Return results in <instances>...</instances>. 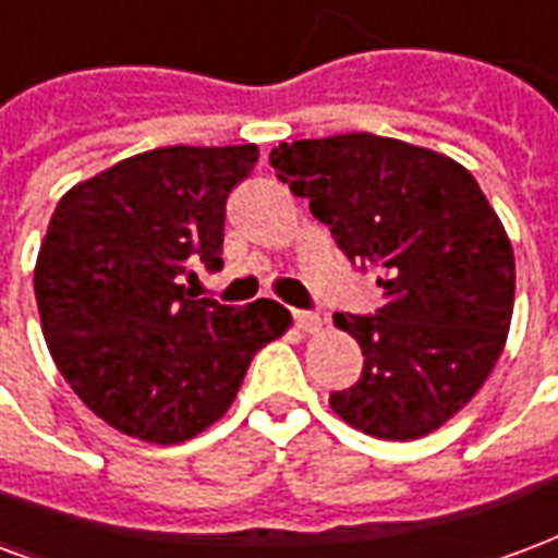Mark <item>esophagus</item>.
Masks as SVG:
<instances>
[{
  "label": "esophagus",
  "mask_w": 558,
  "mask_h": 558,
  "mask_svg": "<svg viewBox=\"0 0 558 558\" xmlns=\"http://www.w3.org/2000/svg\"><path fill=\"white\" fill-rule=\"evenodd\" d=\"M294 320L303 332H317L320 329V314L317 312H294Z\"/></svg>",
  "instance_id": "esophagus-1"
}]
</instances>
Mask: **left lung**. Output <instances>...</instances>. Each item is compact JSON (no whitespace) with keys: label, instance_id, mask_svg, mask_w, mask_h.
Listing matches in <instances>:
<instances>
[{"label":"left lung","instance_id":"8db88e82","mask_svg":"<svg viewBox=\"0 0 558 558\" xmlns=\"http://www.w3.org/2000/svg\"><path fill=\"white\" fill-rule=\"evenodd\" d=\"M270 165L350 262L376 267V314H335L362 347V379L329 397L359 433L414 441L483 388L506 347L514 253L459 161L371 132L294 141Z\"/></svg>","mask_w":558,"mask_h":558}]
</instances>
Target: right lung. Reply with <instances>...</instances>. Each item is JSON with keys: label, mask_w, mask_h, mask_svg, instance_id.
<instances>
[{"label": "right lung", "mask_w": 558, "mask_h": 558, "mask_svg": "<svg viewBox=\"0 0 558 558\" xmlns=\"http://www.w3.org/2000/svg\"><path fill=\"white\" fill-rule=\"evenodd\" d=\"M258 146H161L70 187L35 264L49 353L78 400L123 435L179 444L220 421L264 343L274 300H194V267H223L226 199Z\"/></svg>", "instance_id": "1"}]
</instances>
